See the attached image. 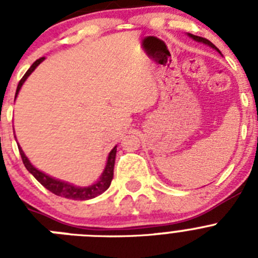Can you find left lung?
Wrapping results in <instances>:
<instances>
[{"label":"left lung","mask_w":258,"mask_h":258,"mask_svg":"<svg viewBox=\"0 0 258 258\" xmlns=\"http://www.w3.org/2000/svg\"><path fill=\"white\" fill-rule=\"evenodd\" d=\"M187 36H188V37H191V38H192L194 41H197V42H202V44H204V45H208L209 47H212V49H214V50H216V51H218V52H220V50H218L217 47L214 46V45L212 44L211 41H209V40H207V38H203V37H199V36L191 35V33H187Z\"/></svg>","instance_id":"obj_1"}]
</instances>
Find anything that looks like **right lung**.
I'll return each mask as SVG.
<instances>
[{
	"instance_id": "1",
	"label": "right lung",
	"mask_w": 258,
	"mask_h": 258,
	"mask_svg": "<svg viewBox=\"0 0 258 258\" xmlns=\"http://www.w3.org/2000/svg\"><path fill=\"white\" fill-rule=\"evenodd\" d=\"M45 58H40L31 66L28 71L26 72V75L23 76V79L20 80L19 84H18L17 88V93H15V98L18 97L19 94L20 89H22L23 84L26 83V80L28 79L29 75L36 70L38 64H40L41 61H44ZM15 140H17V137H15ZM19 152L20 156H22V160L24 166L27 168L29 173H31L38 182H40L45 188L50 191V192L55 194L58 197L61 198H67V199H74V200H89L93 199V198H97L98 195H101L103 194L107 188L109 187V184H111V181L113 178V166H115V157H116V150H117V146H115L111 151H109L108 157H107V163L106 166H104L103 172H102L101 177L92 183L90 186H83V187H80V186H75V184L70 183V182L61 181V179L54 178L51 175L46 174V173L41 172L36 168L35 165H32V163L29 161L28 157L26 156L24 151L22 150L19 145Z\"/></svg>"
}]
</instances>
